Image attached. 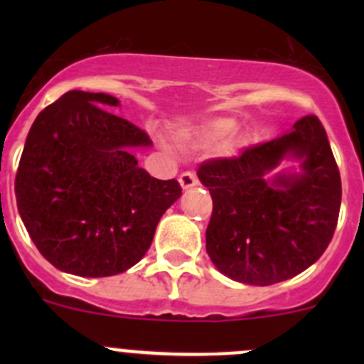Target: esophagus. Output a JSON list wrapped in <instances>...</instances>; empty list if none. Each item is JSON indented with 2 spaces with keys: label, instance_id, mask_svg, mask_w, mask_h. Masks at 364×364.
Returning a JSON list of instances; mask_svg holds the SVG:
<instances>
[{
  "label": "esophagus",
  "instance_id": "obj_1",
  "mask_svg": "<svg viewBox=\"0 0 364 364\" xmlns=\"http://www.w3.org/2000/svg\"><path fill=\"white\" fill-rule=\"evenodd\" d=\"M179 185H181L183 190H188L192 188V186H196L197 185L196 174H192V172H183V174L179 176Z\"/></svg>",
  "mask_w": 364,
  "mask_h": 364
}]
</instances>
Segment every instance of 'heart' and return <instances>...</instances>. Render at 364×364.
Masks as SVG:
<instances>
[{
    "label": "heart",
    "mask_w": 364,
    "mask_h": 364,
    "mask_svg": "<svg viewBox=\"0 0 364 364\" xmlns=\"http://www.w3.org/2000/svg\"><path fill=\"white\" fill-rule=\"evenodd\" d=\"M234 130H236V121L230 117H209L203 123L185 127L176 132V142L186 149L211 148L229 139ZM232 148L234 144L230 146V149Z\"/></svg>",
    "instance_id": "heart-1"
}]
</instances>
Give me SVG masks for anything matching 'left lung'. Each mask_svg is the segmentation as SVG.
Wrapping results in <instances>:
<instances>
[{
  "mask_svg": "<svg viewBox=\"0 0 364 364\" xmlns=\"http://www.w3.org/2000/svg\"><path fill=\"white\" fill-rule=\"evenodd\" d=\"M284 159L297 171L270 172ZM213 199L205 252L216 269L247 285L289 280L317 262L335 234L338 165L324 127L304 116L280 137L197 171Z\"/></svg>",
  "mask_w": 364,
  "mask_h": 364,
  "instance_id": "1",
  "label": "left lung"
}]
</instances>
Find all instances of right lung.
I'll return each mask as SVG.
<instances>
[{"instance_id":"right-lung-1","label":"right lung","mask_w":364,"mask_h":364,"mask_svg":"<svg viewBox=\"0 0 364 364\" xmlns=\"http://www.w3.org/2000/svg\"><path fill=\"white\" fill-rule=\"evenodd\" d=\"M117 105L105 93H65L36 116L17 168V209L29 237L54 267L77 277L135 266L181 197L176 179L139 167L134 149L151 141L104 109Z\"/></svg>"}]
</instances>
